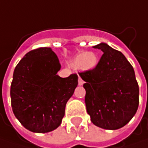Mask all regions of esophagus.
Masks as SVG:
<instances>
[{
	"label": "esophagus",
	"instance_id": "34e87169",
	"mask_svg": "<svg viewBox=\"0 0 148 148\" xmlns=\"http://www.w3.org/2000/svg\"><path fill=\"white\" fill-rule=\"evenodd\" d=\"M84 80L81 79L80 77H79V85H83V84H84Z\"/></svg>",
	"mask_w": 148,
	"mask_h": 148
}]
</instances>
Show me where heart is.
<instances>
[{
    "label": "heart",
    "instance_id": "1",
    "mask_svg": "<svg viewBox=\"0 0 148 148\" xmlns=\"http://www.w3.org/2000/svg\"><path fill=\"white\" fill-rule=\"evenodd\" d=\"M98 63L99 58L96 53L83 51L75 56L72 61V64L76 69L81 68L83 70L88 71L93 69L98 65Z\"/></svg>",
    "mask_w": 148,
    "mask_h": 148
}]
</instances>
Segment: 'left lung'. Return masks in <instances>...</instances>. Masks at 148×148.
I'll return each mask as SVG.
<instances>
[{"label":"left lung","mask_w":148,"mask_h":148,"mask_svg":"<svg viewBox=\"0 0 148 148\" xmlns=\"http://www.w3.org/2000/svg\"><path fill=\"white\" fill-rule=\"evenodd\" d=\"M94 49L103 54L92 70L79 73L85 81V104L94 125L116 130L135 115L139 104V88L132 64L120 51L101 43Z\"/></svg>","instance_id":"obj_1"}]
</instances>
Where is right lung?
Segmentation results:
<instances>
[{
	"mask_svg": "<svg viewBox=\"0 0 148 148\" xmlns=\"http://www.w3.org/2000/svg\"><path fill=\"white\" fill-rule=\"evenodd\" d=\"M60 64L50 48L30 50L18 63L10 85L16 118L26 129L44 133L56 129L64 116L68 100L78 85V75H57Z\"/></svg>",
	"mask_w": 148,
	"mask_h": 148,
	"instance_id": "1",
	"label": "right lung"
}]
</instances>
